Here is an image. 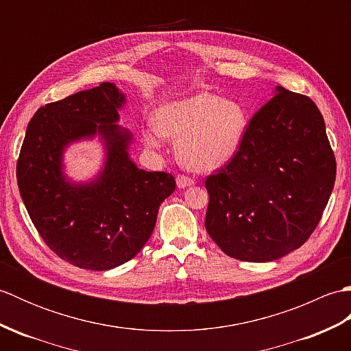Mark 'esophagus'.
<instances>
[{"instance_id":"1","label":"esophagus","mask_w":351,"mask_h":351,"mask_svg":"<svg viewBox=\"0 0 351 351\" xmlns=\"http://www.w3.org/2000/svg\"><path fill=\"white\" fill-rule=\"evenodd\" d=\"M193 184H195V181H193L191 178H189V176H184V175H178L176 176L178 189H187V187H191Z\"/></svg>"}]
</instances>
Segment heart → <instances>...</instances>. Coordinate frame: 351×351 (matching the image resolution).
Segmentation results:
<instances>
[{"label":"heart","mask_w":351,"mask_h":351,"mask_svg":"<svg viewBox=\"0 0 351 351\" xmlns=\"http://www.w3.org/2000/svg\"><path fill=\"white\" fill-rule=\"evenodd\" d=\"M155 125L145 131L149 147H160L162 138L176 140V156L193 171H214L234 160L249 128L241 102L221 99L211 92H197L161 104Z\"/></svg>","instance_id":"obj_1"}]
</instances>
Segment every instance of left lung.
I'll list each match as a JSON object with an SVG mask.
<instances>
[{"label": "left lung", "instance_id": "left-lung-1", "mask_svg": "<svg viewBox=\"0 0 351 351\" xmlns=\"http://www.w3.org/2000/svg\"><path fill=\"white\" fill-rule=\"evenodd\" d=\"M273 93L234 160L205 182L206 232L226 255L249 263L299 249L322 219L337 175L314 101L280 86Z\"/></svg>", "mask_w": 351, "mask_h": 351}]
</instances>
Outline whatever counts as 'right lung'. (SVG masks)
Returning a JSON list of instances; mask_svg holds the SVG:
<instances>
[{
	"label": "right lung",
	"instance_id": "obj_1",
	"mask_svg": "<svg viewBox=\"0 0 351 351\" xmlns=\"http://www.w3.org/2000/svg\"><path fill=\"white\" fill-rule=\"evenodd\" d=\"M126 95L114 83L47 104L27 126L16 176L21 197L40 237L62 259L106 271L132 259L155 228L175 178L146 171L132 161L134 136L119 125ZM98 138L104 162L93 178L65 173L64 154Z\"/></svg>",
	"mask_w": 351,
	"mask_h": 351
}]
</instances>
